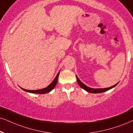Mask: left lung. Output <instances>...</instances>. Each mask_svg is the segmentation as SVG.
Listing matches in <instances>:
<instances>
[{
  "label": "left lung",
  "instance_id": "1",
  "mask_svg": "<svg viewBox=\"0 0 133 133\" xmlns=\"http://www.w3.org/2000/svg\"><path fill=\"white\" fill-rule=\"evenodd\" d=\"M76 77H77V81L78 82V84L79 85V86L81 87L82 88H83V90H86L87 92H88V93H103V92H105V91H108L109 90H110V89L113 88L114 87H115L116 85L118 84L117 83V84H115V85H113V86L110 87H109V88H90V87H87V85H85V84L82 83V82L80 81V80H79V78H78V77L76 75Z\"/></svg>",
  "mask_w": 133,
  "mask_h": 133
}]
</instances>
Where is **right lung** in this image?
Masks as SVG:
<instances>
[{
	"label": "right lung",
	"instance_id": "add662e5",
	"mask_svg": "<svg viewBox=\"0 0 133 133\" xmlns=\"http://www.w3.org/2000/svg\"><path fill=\"white\" fill-rule=\"evenodd\" d=\"M59 75V72H58V74L55 77L54 80H53V82H51V83L48 85V87H46V88H42V89H40V90H26V89H24L23 88H21L23 90L25 91L28 92V93H36V94H45V93H48L49 92L51 91L54 89L55 86L56 85L57 82H58V77Z\"/></svg>",
	"mask_w": 133,
	"mask_h": 133
}]
</instances>
